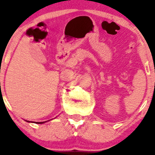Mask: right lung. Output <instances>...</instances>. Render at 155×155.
Listing matches in <instances>:
<instances>
[{"label": "right lung", "mask_w": 155, "mask_h": 155, "mask_svg": "<svg viewBox=\"0 0 155 155\" xmlns=\"http://www.w3.org/2000/svg\"><path fill=\"white\" fill-rule=\"evenodd\" d=\"M27 121V120H26ZM27 122H30V121H27ZM45 122H36V124H44Z\"/></svg>", "instance_id": "obj_1"}]
</instances>
